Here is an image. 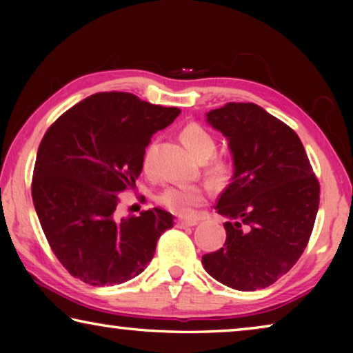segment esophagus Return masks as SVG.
<instances>
[{"instance_id": "obj_1", "label": "esophagus", "mask_w": 353, "mask_h": 353, "mask_svg": "<svg viewBox=\"0 0 353 353\" xmlns=\"http://www.w3.org/2000/svg\"><path fill=\"white\" fill-rule=\"evenodd\" d=\"M198 224V219H176V225L179 229H185V227H193Z\"/></svg>"}]
</instances>
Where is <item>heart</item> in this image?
Segmentation results:
<instances>
[{"instance_id":"1","label":"heart","mask_w":353,"mask_h":353,"mask_svg":"<svg viewBox=\"0 0 353 353\" xmlns=\"http://www.w3.org/2000/svg\"><path fill=\"white\" fill-rule=\"evenodd\" d=\"M181 139L188 151L194 155L199 162H205L216 151V140L213 135L196 123L187 124L182 129ZM152 152L154 148L148 146L143 152L141 166L143 171L149 172L152 170ZM232 165L227 159H213L208 163L207 172L213 181L223 182L230 176ZM208 194V188L205 185H166L162 190L157 191L155 201L157 204L165 207L171 213L179 216H190L193 214L202 202L205 201Z\"/></svg>"}]
</instances>
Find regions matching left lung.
Listing matches in <instances>:
<instances>
[{
	"label": "left lung",
	"instance_id": "1",
	"mask_svg": "<svg viewBox=\"0 0 353 353\" xmlns=\"http://www.w3.org/2000/svg\"><path fill=\"white\" fill-rule=\"evenodd\" d=\"M207 123L229 141L234 176L214 207L227 218L224 248L202 265L229 288H266L305 250L319 182L297 134L260 105L227 103L208 112Z\"/></svg>",
	"mask_w": 353,
	"mask_h": 353
}]
</instances>
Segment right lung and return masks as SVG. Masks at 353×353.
<instances>
[{
  "mask_svg": "<svg viewBox=\"0 0 353 353\" xmlns=\"http://www.w3.org/2000/svg\"><path fill=\"white\" fill-rule=\"evenodd\" d=\"M179 113L132 93L104 92L77 103L46 130L32 201L52 252L73 277L93 286L119 285L152 260L172 214L151 208L118 219V194L135 187L151 137Z\"/></svg>",
  "mask_w": 353,
  "mask_h": 353,
  "instance_id": "1",
  "label": "right lung"
}]
</instances>
